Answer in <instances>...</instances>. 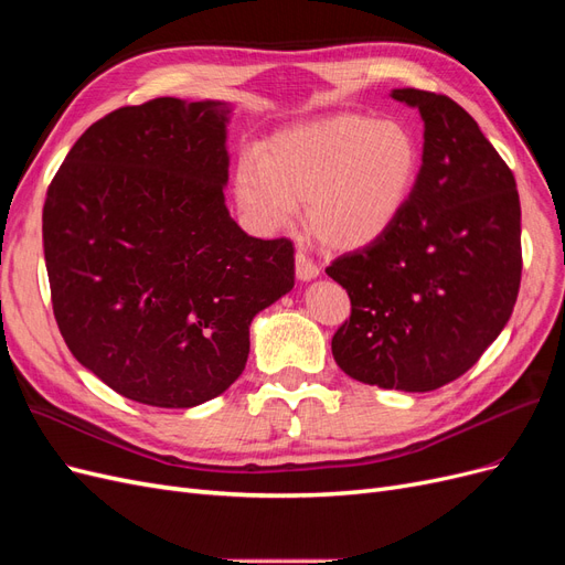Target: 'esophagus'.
I'll list each match as a JSON object with an SVG mask.
<instances>
[{"instance_id":"obj_1","label":"esophagus","mask_w":565,"mask_h":565,"mask_svg":"<svg viewBox=\"0 0 565 565\" xmlns=\"http://www.w3.org/2000/svg\"><path fill=\"white\" fill-rule=\"evenodd\" d=\"M295 264H297V278H299V280H313V278H318V276H320V268H318V264H313L311 256L306 254L303 249H299V252H297V256H295Z\"/></svg>"}]
</instances>
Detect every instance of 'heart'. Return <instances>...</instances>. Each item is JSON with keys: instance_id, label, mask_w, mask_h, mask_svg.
Returning <instances> with one entry per match:
<instances>
[{"instance_id": "heart-1", "label": "heart", "mask_w": 565, "mask_h": 565, "mask_svg": "<svg viewBox=\"0 0 565 565\" xmlns=\"http://www.w3.org/2000/svg\"><path fill=\"white\" fill-rule=\"evenodd\" d=\"M422 169L417 136L398 119L332 115L273 134L235 169L237 207L256 231L287 228L306 204L322 245L351 252L384 237Z\"/></svg>"}]
</instances>
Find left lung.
<instances>
[{
	"label": "left lung",
	"mask_w": 565,
	"mask_h": 565,
	"mask_svg": "<svg viewBox=\"0 0 565 565\" xmlns=\"http://www.w3.org/2000/svg\"><path fill=\"white\" fill-rule=\"evenodd\" d=\"M424 119L422 169L391 231L324 268L349 292L332 337L349 377L424 393L461 377L504 330L521 285L516 181L452 98L393 89Z\"/></svg>",
	"instance_id": "8db88e82"
}]
</instances>
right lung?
I'll return each instance as SVG.
<instances>
[{"label":"right lung","instance_id":"obj_1","mask_svg":"<svg viewBox=\"0 0 565 565\" xmlns=\"http://www.w3.org/2000/svg\"><path fill=\"white\" fill-rule=\"evenodd\" d=\"M224 100L156 98L84 131L51 181L44 259L58 330L119 396L193 407L241 377L249 324L295 287V247L235 224Z\"/></svg>","mask_w":565,"mask_h":565}]
</instances>
